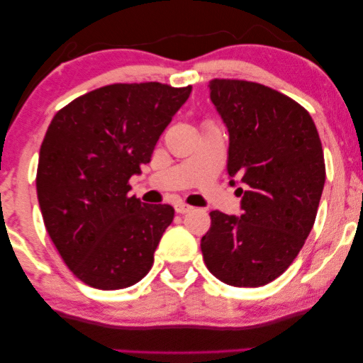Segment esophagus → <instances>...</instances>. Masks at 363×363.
<instances>
[{
  "label": "esophagus",
  "mask_w": 363,
  "mask_h": 363,
  "mask_svg": "<svg viewBox=\"0 0 363 363\" xmlns=\"http://www.w3.org/2000/svg\"><path fill=\"white\" fill-rule=\"evenodd\" d=\"M191 209H193V207H191V206H188V204H185V203H177V204H175V211H177V213H186V212H189Z\"/></svg>",
  "instance_id": "obj_1"
}]
</instances>
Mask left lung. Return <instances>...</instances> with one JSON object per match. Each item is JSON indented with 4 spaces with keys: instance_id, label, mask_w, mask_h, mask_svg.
I'll list each match as a JSON object with an SVG mask.
<instances>
[{
    "instance_id": "left-lung-1",
    "label": "left lung",
    "mask_w": 363,
    "mask_h": 363,
    "mask_svg": "<svg viewBox=\"0 0 363 363\" xmlns=\"http://www.w3.org/2000/svg\"><path fill=\"white\" fill-rule=\"evenodd\" d=\"M209 88L230 133L227 170L241 180L242 213L212 211L201 251L220 281L264 286L293 264L315 223L326 175L322 141L311 114L273 88L231 79H213Z\"/></svg>"
}]
</instances>
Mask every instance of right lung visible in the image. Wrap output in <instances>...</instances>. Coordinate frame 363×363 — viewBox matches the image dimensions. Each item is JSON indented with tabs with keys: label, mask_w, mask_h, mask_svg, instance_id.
Instances as JSON below:
<instances>
[{
	"label": "right lung",
	"mask_w": 363,
	"mask_h": 363,
	"mask_svg": "<svg viewBox=\"0 0 363 363\" xmlns=\"http://www.w3.org/2000/svg\"><path fill=\"white\" fill-rule=\"evenodd\" d=\"M189 93L159 82L114 83L52 117L40 147L38 203L57 252L88 286L128 288L151 270L175 211L128 196V180L150 162Z\"/></svg>",
	"instance_id": "obj_1"
}]
</instances>
